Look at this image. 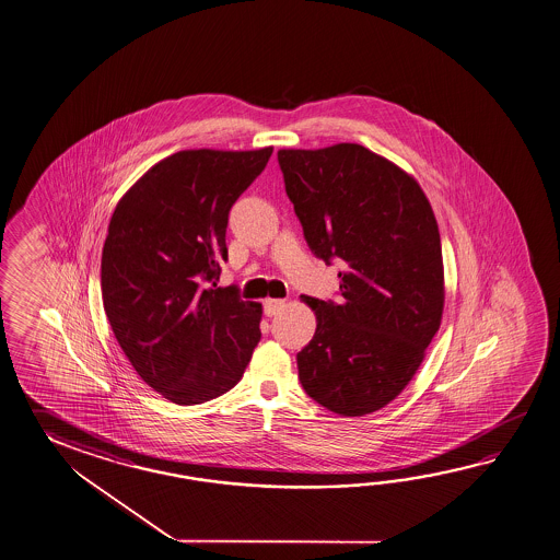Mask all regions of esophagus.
Instances as JSON below:
<instances>
[{"mask_svg": "<svg viewBox=\"0 0 560 560\" xmlns=\"http://www.w3.org/2000/svg\"><path fill=\"white\" fill-rule=\"evenodd\" d=\"M285 305L287 303L283 299H267L265 305H262V311H265L267 317H275V315H279L285 308Z\"/></svg>", "mask_w": 560, "mask_h": 560, "instance_id": "34e87169", "label": "esophagus"}]
</instances>
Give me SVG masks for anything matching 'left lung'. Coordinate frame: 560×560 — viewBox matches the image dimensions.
<instances>
[{"label": "left lung", "instance_id": "1", "mask_svg": "<svg viewBox=\"0 0 560 560\" xmlns=\"http://www.w3.org/2000/svg\"><path fill=\"white\" fill-rule=\"evenodd\" d=\"M285 191L308 249L339 261V301L307 298L317 315L298 353L308 397L342 417L395 399L421 365L445 303L443 253L419 183L357 143L281 149Z\"/></svg>", "mask_w": 560, "mask_h": 560}]
</instances>
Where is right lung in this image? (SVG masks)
<instances>
[{
    "label": "right lung",
    "mask_w": 560,
    "mask_h": 560,
    "mask_svg": "<svg viewBox=\"0 0 560 560\" xmlns=\"http://www.w3.org/2000/svg\"><path fill=\"white\" fill-rule=\"evenodd\" d=\"M271 153H173L121 197L109 221L105 315L139 377L177 405H201L235 387L261 339V305L218 281L229 211Z\"/></svg>",
    "instance_id": "1"
}]
</instances>
